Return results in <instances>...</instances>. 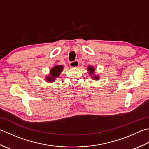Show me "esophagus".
I'll list each match as a JSON object with an SVG mask.
<instances>
[{"instance_id": "1", "label": "esophagus", "mask_w": 149, "mask_h": 149, "mask_svg": "<svg viewBox=\"0 0 149 149\" xmlns=\"http://www.w3.org/2000/svg\"><path fill=\"white\" fill-rule=\"evenodd\" d=\"M79 63L77 61H73V62H70V66L72 68H77V67L79 66Z\"/></svg>"}]
</instances>
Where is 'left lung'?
<instances>
[{"mask_svg": "<svg viewBox=\"0 0 149 149\" xmlns=\"http://www.w3.org/2000/svg\"><path fill=\"white\" fill-rule=\"evenodd\" d=\"M87 70H88L89 75H90V77H92V79L95 81L100 79V76L98 75L95 74V68L94 66H88L87 67Z\"/></svg>", "mask_w": 149, "mask_h": 149, "instance_id": "1", "label": "left lung"}]
</instances>
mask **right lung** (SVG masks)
<instances>
[{
  "instance_id": "1",
  "label": "right lung",
  "mask_w": 149,
  "mask_h": 149,
  "mask_svg": "<svg viewBox=\"0 0 149 149\" xmlns=\"http://www.w3.org/2000/svg\"><path fill=\"white\" fill-rule=\"evenodd\" d=\"M64 66L63 65H55L53 68L50 69L48 75L45 77L46 82L53 83L56 80L57 77L60 76L61 72L63 70Z\"/></svg>"
}]
</instances>
